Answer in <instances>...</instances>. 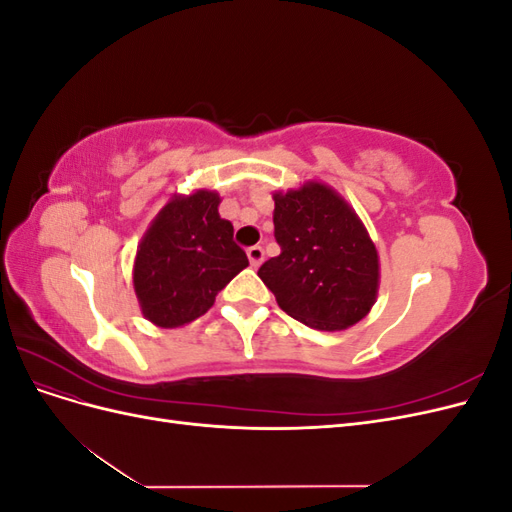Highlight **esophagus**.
Segmentation results:
<instances>
[{
  "label": "esophagus",
  "mask_w": 512,
  "mask_h": 512,
  "mask_svg": "<svg viewBox=\"0 0 512 512\" xmlns=\"http://www.w3.org/2000/svg\"><path fill=\"white\" fill-rule=\"evenodd\" d=\"M247 258H250L252 267H258L262 258H265V252H262L260 245H252V247H247Z\"/></svg>",
  "instance_id": "obj_1"
}]
</instances>
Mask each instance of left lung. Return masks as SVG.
Instances as JSON below:
<instances>
[{
	"label": "left lung",
	"mask_w": 512,
	"mask_h": 512,
	"mask_svg": "<svg viewBox=\"0 0 512 512\" xmlns=\"http://www.w3.org/2000/svg\"><path fill=\"white\" fill-rule=\"evenodd\" d=\"M280 256L258 269L288 316L339 331L367 316L378 292V252L342 196L322 183L275 194Z\"/></svg>",
	"instance_id": "obj_1"
}]
</instances>
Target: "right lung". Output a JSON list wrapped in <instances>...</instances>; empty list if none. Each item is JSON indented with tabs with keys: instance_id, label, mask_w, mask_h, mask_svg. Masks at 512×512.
<instances>
[{
	"instance_id": "1",
	"label": "right lung",
	"mask_w": 512,
	"mask_h": 512,
	"mask_svg": "<svg viewBox=\"0 0 512 512\" xmlns=\"http://www.w3.org/2000/svg\"><path fill=\"white\" fill-rule=\"evenodd\" d=\"M218 205L220 196L207 190L175 196L138 245L134 290L158 327H181L209 312L218 292L250 265Z\"/></svg>"
}]
</instances>
